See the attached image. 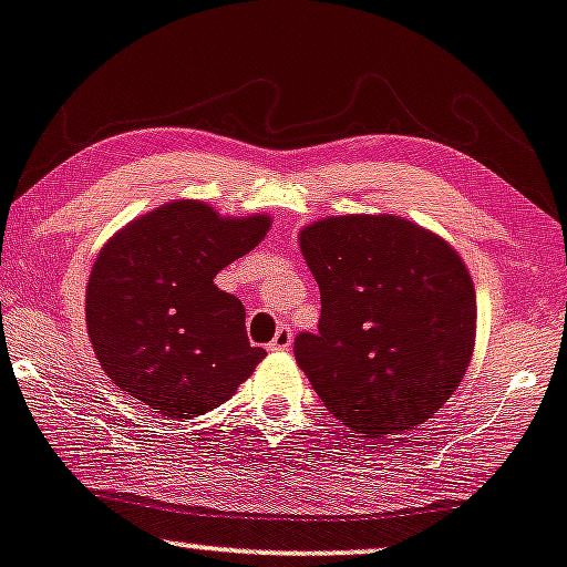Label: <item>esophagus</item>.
Wrapping results in <instances>:
<instances>
[{
	"label": "esophagus",
	"mask_w": 567,
	"mask_h": 567,
	"mask_svg": "<svg viewBox=\"0 0 567 567\" xmlns=\"http://www.w3.org/2000/svg\"><path fill=\"white\" fill-rule=\"evenodd\" d=\"M290 347H292V331H290V327H279L275 339H271V342H269V350L271 352H285V350H290Z\"/></svg>",
	"instance_id": "esophagus-1"
}]
</instances>
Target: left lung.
<instances>
[{
  "label": "left lung",
  "mask_w": 567,
  "mask_h": 567,
  "mask_svg": "<svg viewBox=\"0 0 567 567\" xmlns=\"http://www.w3.org/2000/svg\"><path fill=\"white\" fill-rule=\"evenodd\" d=\"M298 246L321 290L319 334L296 339L316 394L362 437L420 427L458 389L477 339L462 256L399 215L321 217Z\"/></svg>",
  "instance_id": "8db88e82"
}]
</instances>
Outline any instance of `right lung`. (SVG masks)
<instances>
[{"instance_id":"obj_1","label":"right lung","mask_w":567,"mask_h":567,"mask_svg":"<svg viewBox=\"0 0 567 567\" xmlns=\"http://www.w3.org/2000/svg\"><path fill=\"white\" fill-rule=\"evenodd\" d=\"M269 228V215L230 217L173 199L105 240L90 269L85 321L97 365L124 394L181 422L236 394L267 352L248 342L244 303L215 277Z\"/></svg>"}]
</instances>
